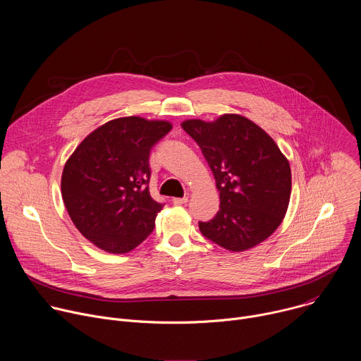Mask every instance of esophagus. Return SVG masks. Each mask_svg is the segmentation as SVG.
<instances>
[{
	"instance_id": "1",
	"label": "esophagus",
	"mask_w": 361,
	"mask_h": 361,
	"mask_svg": "<svg viewBox=\"0 0 361 361\" xmlns=\"http://www.w3.org/2000/svg\"><path fill=\"white\" fill-rule=\"evenodd\" d=\"M187 201H188V197H174V198H173V204H176V205L185 204Z\"/></svg>"
}]
</instances>
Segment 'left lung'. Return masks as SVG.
I'll use <instances>...</instances> for the list:
<instances>
[{
    "label": "left lung",
    "instance_id": "obj_1",
    "mask_svg": "<svg viewBox=\"0 0 361 361\" xmlns=\"http://www.w3.org/2000/svg\"><path fill=\"white\" fill-rule=\"evenodd\" d=\"M183 130L198 144L220 191V210L200 221L204 237L230 251L269 238L281 224L291 194V171L274 140L238 114L213 123L187 120Z\"/></svg>",
    "mask_w": 361,
    "mask_h": 361
}]
</instances>
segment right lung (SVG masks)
Returning a JSON list of instances; mask_svg holds the SVG:
<instances>
[{"instance_id": "right-lung-1", "label": "right lung", "mask_w": 361, "mask_h": 361, "mask_svg": "<svg viewBox=\"0 0 361 361\" xmlns=\"http://www.w3.org/2000/svg\"><path fill=\"white\" fill-rule=\"evenodd\" d=\"M171 127L141 117L111 120L87 135L66 163V209L98 248L124 254L154 230L164 204L149 195V152Z\"/></svg>"}]
</instances>
